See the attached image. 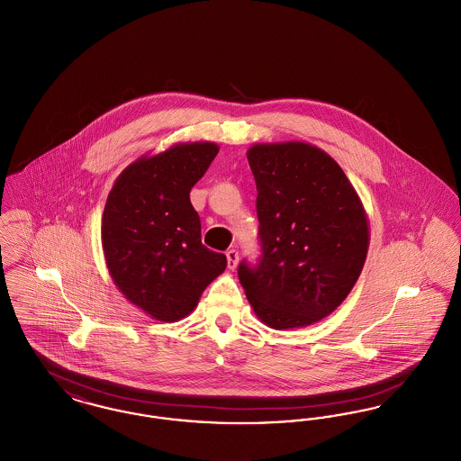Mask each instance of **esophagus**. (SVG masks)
<instances>
[{
	"label": "esophagus",
	"instance_id": "34e87169",
	"mask_svg": "<svg viewBox=\"0 0 461 461\" xmlns=\"http://www.w3.org/2000/svg\"><path fill=\"white\" fill-rule=\"evenodd\" d=\"M226 261H228V267H230V269H235L237 264H239V252H237L235 249H230V250L226 252Z\"/></svg>",
	"mask_w": 461,
	"mask_h": 461
}]
</instances>
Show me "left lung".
<instances>
[{"label": "left lung", "instance_id": "1", "mask_svg": "<svg viewBox=\"0 0 461 461\" xmlns=\"http://www.w3.org/2000/svg\"><path fill=\"white\" fill-rule=\"evenodd\" d=\"M261 256L239 278L267 327L320 321L349 295L368 252V221L348 176L323 150L299 143L256 145Z\"/></svg>", "mask_w": 461, "mask_h": 461}]
</instances>
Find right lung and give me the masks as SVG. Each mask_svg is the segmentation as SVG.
Returning <instances> with one entry per match:
<instances>
[{
	"label": "right lung",
	"instance_id": "right-lung-1",
	"mask_svg": "<svg viewBox=\"0 0 461 461\" xmlns=\"http://www.w3.org/2000/svg\"><path fill=\"white\" fill-rule=\"evenodd\" d=\"M220 149L181 143L141 157L110 190L102 243L110 276L134 306L158 321H177L226 267V256L200 240L190 192Z\"/></svg>",
	"mask_w": 461,
	"mask_h": 461
}]
</instances>
